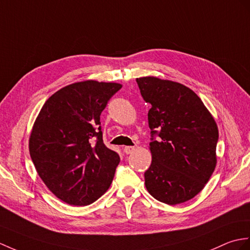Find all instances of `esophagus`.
I'll use <instances>...</instances> for the list:
<instances>
[{"label": "esophagus", "mask_w": 250, "mask_h": 250, "mask_svg": "<svg viewBox=\"0 0 250 250\" xmlns=\"http://www.w3.org/2000/svg\"><path fill=\"white\" fill-rule=\"evenodd\" d=\"M135 148L134 147H131V146H126L124 148V152L125 154H131L133 151H134Z\"/></svg>", "instance_id": "esophagus-1"}]
</instances>
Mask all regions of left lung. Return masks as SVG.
Instances as JSON below:
<instances>
[{"label": "left lung", "instance_id": "obj_1", "mask_svg": "<svg viewBox=\"0 0 250 250\" xmlns=\"http://www.w3.org/2000/svg\"><path fill=\"white\" fill-rule=\"evenodd\" d=\"M151 104V165L145 172L149 194L167 205L188 201L204 189L217 163L218 127L201 99L188 87L156 77L136 79Z\"/></svg>", "mask_w": 250, "mask_h": 250}]
</instances>
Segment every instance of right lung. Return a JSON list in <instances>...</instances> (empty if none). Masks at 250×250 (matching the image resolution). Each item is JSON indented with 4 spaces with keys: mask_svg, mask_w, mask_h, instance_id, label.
<instances>
[{
    "mask_svg": "<svg viewBox=\"0 0 250 250\" xmlns=\"http://www.w3.org/2000/svg\"><path fill=\"white\" fill-rule=\"evenodd\" d=\"M119 83L82 81L45 101L28 139L45 187L72 206H88L111 187L120 158L103 143L100 115Z\"/></svg>",
    "mask_w": 250,
    "mask_h": 250,
    "instance_id": "add662e5",
    "label": "right lung"
}]
</instances>
